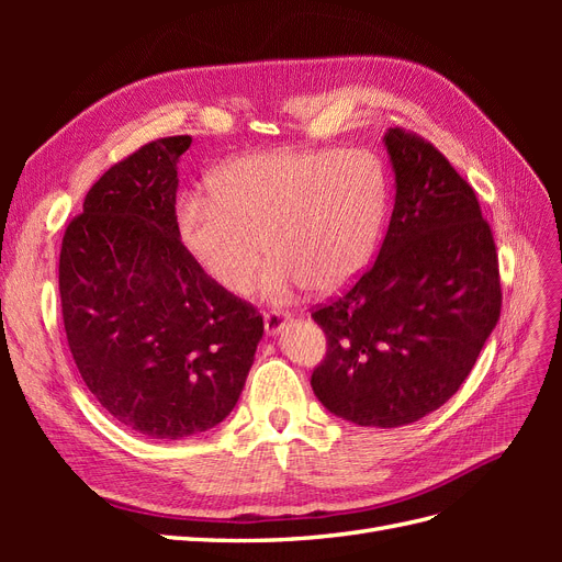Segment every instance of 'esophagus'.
I'll return each instance as SVG.
<instances>
[{
  "label": "esophagus",
  "instance_id": "obj_1",
  "mask_svg": "<svg viewBox=\"0 0 562 562\" xmlns=\"http://www.w3.org/2000/svg\"><path fill=\"white\" fill-rule=\"evenodd\" d=\"M288 321V312H281V310H267L265 312V330L269 335H274L281 330L283 323Z\"/></svg>",
  "mask_w": 562,
  "mask_h": 562
}]
</instances>
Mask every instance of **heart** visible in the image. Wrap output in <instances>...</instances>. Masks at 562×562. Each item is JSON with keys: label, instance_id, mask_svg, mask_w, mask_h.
Instances as JSON below:
<instances>
[{"label": "heart", "instance_id": "1", "mask_svg": "<svg viewBox=\"0 0 562 562\" xmlns=\"http://www.w3.org/2000/svg\"><path fill=\"white\" fill-rule=\"evenodd\" d=\"M386 217V176L363 149L260 151L217 168L211 199L178 209L184 250L227 293L246 295L277 262L267 293H333L363 274Z\"/></svg>", "mask_w": 562, "mask_h": 562}]
</instances>
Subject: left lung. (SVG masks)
I'll return each mask as SVG.
<instances>
[{
    "mask_svg": "<svg viewBox=\"0 0 562 562\" xmlns=\"http://www.w3.org/2000/svg\"><path fill=\"white\" fill-rule=\"evenodd\" d=\"M396 203L378 260L312 318L326 359L316 398L361 427L394 429L462 386L497 326L499 260L473 187L422 135L389 128Z\"/></svg>",
    "mask_w": 562,
    "mask_h": 562,
    "instance_id": "left-lung-1",
    "label": "left lung"
}]
</instances>
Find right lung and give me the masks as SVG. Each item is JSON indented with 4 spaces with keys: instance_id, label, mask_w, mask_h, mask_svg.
Returning <instances> with one entry per match:
<instances>
[{
    "instance_id": "right-lung-1",
    "label": "right lung",
    "mask_w": 562,
    "mask_h": 562,
    "mask_svg": "<svg viewBox=\"0 0 562 562\" xmlns=\"http://www.w3.org/2000/svg\"><path fill=\"white\" fill-rule=\"evenodd\" d=\"M190 135L135 149L100 176L63 236L67 345L95 401L126 429L180 440L213 429L241 396L265 333L184 250L178 159Z\"/></svg>"
}]
</instances>
